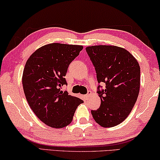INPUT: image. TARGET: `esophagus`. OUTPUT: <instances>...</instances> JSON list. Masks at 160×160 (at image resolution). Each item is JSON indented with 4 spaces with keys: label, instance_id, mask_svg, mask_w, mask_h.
I'll list each match as a JSON object with an SVG mask.
<instances>
[{
    "label": "esophagus",
    "instance_id": "34e87169",
    "mask_svg": "<svg viewBox=\"0 0 160 160\" xmlns=\"http://www.w3.org/2000/svg\"><path fill=\"white\" fill-rule=\"evenodd\" d=\"M91 94H92L91 92H88V93H87V95H85V98H87H87H88L89 97V96L91 95Z\"/></svg>",
    "mask_w": 160,
    "mask_h": 160
}]
</instances>
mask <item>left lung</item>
Masks as SVG:
<instances>
[{
  "mask_svg": "<svg viewBox=\"0 0 160 160\" xmlns=\"http://www.w3.org/2000/svg\"><path fill=\"white\" fill-rule=\"evenodd\" d=\"M95 66L98 83L106 84L98 93L100 108L91 111L93 119L103 128L122 123L136 102L140 90V66L128 51L117 46L98 45L86 47Z\"/></svg>",
  "mask_w": 160,
  "mask_h": 160,
  "instance_id": "1",
  "label": "left lung"
}]
</instances>
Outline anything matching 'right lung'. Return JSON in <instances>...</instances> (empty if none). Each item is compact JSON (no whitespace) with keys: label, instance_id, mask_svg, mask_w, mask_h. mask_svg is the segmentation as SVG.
<instances>
[{"label":"right lung","instance_id":"obj_1","mask_svg":"<svg viewBox=\"0 0 160 160\" xmlns=\"http://www.w3.org/2000/svg\"><path fill=\"white\" fill-rule=\"evenodd\" d=\"M83 49L80 45L53 43L36 50L26 62L22 86L36 117L47 125L60 129L71 123L80 98L61 91L70 63Z\"/></svg>","mask_w":160,"mask_h":160}]
</instances>
